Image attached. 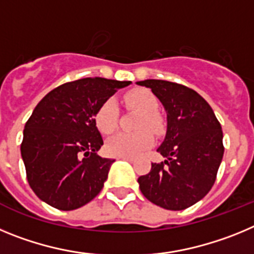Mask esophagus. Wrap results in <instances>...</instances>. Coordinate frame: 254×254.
Listing matches in <instances>:
<instances>
[{"mask_svg": "<svg viewBox=\"0 0 254 254\" xmlns=\"http://www.w3.org/2000/svg\"><path fill=\"white\" fill-rule=\"evenodd\" d=\"M120 160H127V161H129V163H133V159H131V158H125V156H120Z\"/></svg>", "mask_w": 254, "mask_h": 254, "instance_id": "esophagus-1", "label": "esophagus"}]
</instances>
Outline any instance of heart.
<instances>
[{
  "instance_id": "b5f03b06",
  "label": "heart",
  "mask_w": 254,
  "mask_h": 254,
  "mask_svg": "<svg viewBox=\"0 0 254 254\" xmlns=\"http://www.w3.org/2000/svg\"><path fill=\"white\" fill-rule=\"evenodd\" d=\"M126 104L134 111L141 112L137 128L141 129L134 133L118 132L108 138L105 143V151L112 156L136 158L143 151L149 150L154 143L150 129L154 133L161 131V122L158 116L159 103L154 94L147 89H134L125 96ZM95 122L98 128L103 133H111L116 129L118 123V107L114 99H108L103 103L95 114Z\"/></svg>"
}]
</instances>
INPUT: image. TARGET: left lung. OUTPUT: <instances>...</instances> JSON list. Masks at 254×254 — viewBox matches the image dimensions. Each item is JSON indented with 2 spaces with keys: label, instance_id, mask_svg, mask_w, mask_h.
I'll list each match as a JSON object with an SVG mask.
<instances>
[{
  "label": "left lung",
  "instance_id": "1",
  "mask_svg": "<svg viewBox=\"0 0 254 254\" xmlns=\"http://www.w3.org/2000/svg\"><path fill=\"white\" fill-rule=\"evenodd\" d=\"M167 113V133L158 152L165 160L137 179L150 202L173 211L202 199L214 186L223 160V131L212 108L202 96L183 85L143 80Z\"/></svg>",
  "mask_w": 254,
  "mask_h": 254
}]
</instances>
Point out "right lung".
I'll return each mask as SVG.
<instances>
[{
  "mask_svg": "<svg viewBox=\"0 0 254 254\" xmlns=\"http://www.w3.org/2000/svg\"><path fill=\"white\" fill-rule=\"evenodd\" d=\"M129 84L81 78L56 87L38 103L24 128L21 158L29 186L42 201L71 211L99 194L114 160L96 155L103 138L95 114Z\"/></svg>",
  "mask_w": 254,
  "mask_h": 254,
  "instance_id": "add662e5",
  "label": "right lung"
}]
</instances>
